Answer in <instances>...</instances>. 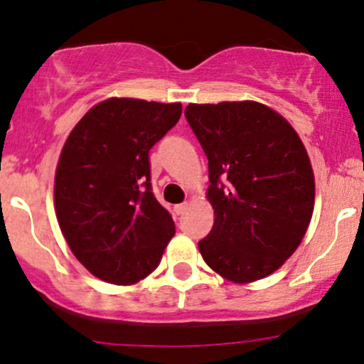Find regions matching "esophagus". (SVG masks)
<instances>
[{
  "instance_id": "esophagus-1",
  "label": "esophagus",
  "mask_w": 364,
  "mask_h": 364,
  "mask_svg": "<svg viewBox=\"0 0 364 364\" xmlns=\"http://www.w3.org/2000/svg\"><path fill=\"white\" fill-rule=\"evenodd\" d=\"M188 210V203H178V205H174V212H176L178 215H183L185 212Z\"/></svg>"
}]
</instances>
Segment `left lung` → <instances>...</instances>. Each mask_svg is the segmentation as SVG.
I'll list each match as a JSON object with an SVG mask.
<instances>
[{"mask_svg": "<svg viewBox=\"0 0 364 364\" xmlns=\"http://www.w3.org/2000/svg\"><path fill=\"white\" fill-rule=\"evenodd\" d=\"M188 124L208 159L215 220L200 253L232 282L267 277L294 253L311 220L315 178L303 141L260 102L190 104Z\"/></svg>", "mask_w": 364, "mask_h": 364, "instance_id": "obj_1", "label": "left lung"}]
</instances>
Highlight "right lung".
<instances>
[{
	"label": "right lung",
	"instance_id": "add662e5",
	"mask_svg": "<svg viewBox=\"0 0 364 364\" xmlns=\"http://www.w3.org/2000/svg\"><path fill=\"white\" fill-rule=\"evenodd\" d=\"M179 118V102L112 97L66 139L54 178L56 217L70 250L101 281L145 279L176 232L154 196L149 152Z\"/></svg>",
	"mask_w": 364,
	"mask_h": 364
}]
</instances>
